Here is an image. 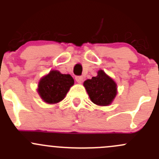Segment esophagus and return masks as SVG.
<instances>
[{
    "label": "esophagus",
    "mask_w": 159,
    "mask_h": 159,
    "mask_svg": "<svg viewBox=\"0 0 159 159\" xmlns=\"http://www.w3.org/2000/svg\"><path fill=\"white\" fill-rule=\"evenodd\" d=\"M75 80H76V81L78 83L81 84V83L83 82V80H84V78H83V77H81V76H77L76 78H75Z\"/></svg>",
    "instance_id": "esophagus-1"
}]
</instances>
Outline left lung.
Listing matches in <instances>:
<instances>
[{"mask_svg": "<svg viewBox=\"0 0 159 159\" xmlns=\"http://www.w3.org/2000/svg\"><path fill=\"white\" fill-rule=\"evenodd\" d=\"M83 84L91 102L99 106L110 105L118 92L115 81L103 70H99L97 76L86 80Z\"/></svg>", "mask_w": 159, "mask_h": 159, "instance_id": "left-lung-1", "label": "left lung"}]
</instances>
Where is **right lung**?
<instances>
[{
  "instance_id": "add662e5",
  "label": "right lung",
  "mask_w": 159,
  "mask_h": 159,
  "mask_svg": "<svg viewBox=\"0 0 159 159\" xmlns=\"http://www.w3.org/2000/svg\"><path fill=\"white\" fill-rule=\"evenodd\" d=\"M74 83L75 81L70 75L51 70L40 79L37 91L45 103L52 105L58 103L65 98Z\"/></svg>"
}]
</instances>
